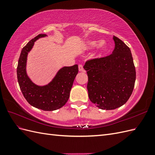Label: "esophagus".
Segmentation results:
<instances>
[{"instance_id": "esophagus-1", "label": "esophagus", "mask_w": 155, "mask_h": 155, "mask_svg": "<svg viewBox=\"0 0 155 155\" xmlns=\"http://www.w3.org/2000/svg\"><path fill=\"white\" fill-rule=\"evenodd\" d=\"M78 68H79V71H80V72L83 71V65L82 64H79L78 65Z\"/></svg>"}]
</instances>
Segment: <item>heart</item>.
<instances>
[{
    "instance_id": "heart-1",
    "label": "heart",
    "mask_w": 155,
    "mask_h": 155,
    "mask_svg": "<svg viewBox=\"0 0 155 155\" xmlns=\"http://www.w3.org/2000/svg\"><path fill=\"white\" fill-rule=\"evenodd\" d=\"M96 44H97L96 41H88L87 43L88 46V47H90V48H92V47H94V46H95L96 45ZM97 48H98V50L100 51V53L103 52V51H104L106 49L105 41H104V40L100 41L99 42V43H98V45H97Z\"/></svg>"
}]
</instances>
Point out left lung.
Listing matches in <instances>:
<instances>
[{"mask_svg": "<svg viewBox=\"0 0 155 155\" xmlns=\"http://www.w3.org/2000/svg\"><path fill=\"white\" fill-rule=\"evenodd\" d=\"M112 54L88 60L84 65L88 75V97L103 110H113L124 105L133 92L136 70L130 48L113 36Z\"/></svg>", "mask_w": 155, "mask_h": 155, "instance_id": "left-lung-1", "label": "left lung"}]
</instances>
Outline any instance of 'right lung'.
<instances>
[{"label":"right lung","instance_id":"right-lung-1","mask_svg":"<svg viewBox=\"0 0 155 155\" xmlns=\"http://www.w3.org/2000/svg\"><path fill=\"white\" fill-rule=\"evenodd\" d=\"M46 34H39L23 47L17 68L18 83L26 101L35 108L46 111L60 109L67 102L74 79L78 73V65L64 67L48 85L38 86L33 83L26 74L27 56L35 41Z\"/></svg>","mask_w":155,"mask_h":155}]
</instances>
